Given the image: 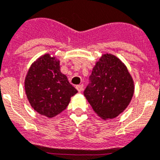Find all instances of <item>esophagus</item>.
Returning a JSON list of instances; mask_svg holds the SVG:
<instances>
[{
	"label": "esophagus",
	"mask_w": 160,
	"mask_h": 160,
	"mask_svg": "<svg viewBox=\"0 0 160 160\" xmlns=\"http://www.w3.org/2000/svg\"><path fill=\"white\" fill-rule=\"evenodd\" d=\"M76 89L78 90V92H81L82 90H83V85L82 84L77 85V86H76Z\"/></svg>",
	"instance_id": "obj_1"
}]
</instances>
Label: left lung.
<instances>
[{"instance_id": "1", "label": "left lung", "mask_w": 160, "mask_h": 160, "mask_svg": "<svg viewBox=\"0 0 160 160\" xmlns=\"http://www.w3.org/2000/svg\"><path fill=\"white\" fill-rule=\"evenodd\" d=\"M85 97L94 112L102 119L116 118L125 111L134 94V81L119 58L102 54L94 66Z\"/></svg>"}]
</instances>
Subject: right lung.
I'll use <instances>...</instances> for the list:
<instances>
[{
    "label": "right lung",
    "instance_id": "obj_1",
    "mask_svg": "<svg viewBox=\"0 0 160 160\" xmlns=\"http://www.w3.org/2000/svg\"><path fill=\"white\" fill-rule=\"evenodd\" d=\"M25 90L31 107L47 118L62 112L78 90L60 70V61L46 53L32 63L25 76Z\"/></svg>",
    "mask_w": 160,
    "mask_h": 160
}]
</instances>
